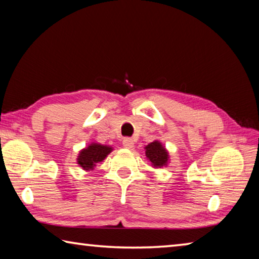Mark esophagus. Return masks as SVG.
Wrapping results in <instances>:
<instances>
[{
	"label": "esophagus",
	"instance_id": "esophagus-1",
	"mask_svg": "<svg viewBox=\"0 0 259 259\" xmlns=\"http://www.w3.org/2000/svg\"><path fill=\"white\" fill-rule=\"evenodd\" d=\"M122 146L126 149H132L134 147V141L131 138H125L122 140Z\"/></svg>",
	"mask_w": 259,
	"mask_h": 259
}]
</instances>
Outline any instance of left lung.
I'll list each match as a JSON object with an SVG mask.
<instances>
[{
    "label": "left lung",
    "mask_w": 259,
    "mask_h": 259,
    "mask_svg": "<svg viewBox=\"0 0 259 259\" xmlns=\"http://www.w3.org/2000/svg\"><path fill=\"white\" fill-rule=\"evenodd\" d=\"M144 150H146L147 160L150 161L153 168H161L169 165V152L159 140H155L153 142L149 143L144 147Z\"/></svg>",
    "instance_id": "left-lung-1"
}]
</instances>
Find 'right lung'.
<instances>
[{"label": "right lung", "mask_w": 259, "mask_h": 259, "mask_svg": "<svg viewBox=\"0 0 259 259\" xmlns=\"http://www.w3.org/2000/svg\"><path fill=\"white\" fill-rule=\"evenodd\" d=\"M113 148L107 144H101L98 142L90 143L88 147L81 149L77 156V165L85 171L93 170L99 162L103 161L111 153Z\"/></svg>", "instance_id": "1"}]
</instances>
